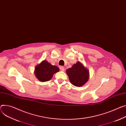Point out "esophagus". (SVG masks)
<instances>
[{"label": "esophagus", "mask_w": 126, "mask_h": 126, "mask_svg": "<svg viewBox=\"0 0 126 126\" xmlns=\"http://www.w3.org/2000/svg\"><path fill=\"white\" fill-rule=\"evenodd\" d=\"M60 69L61 71H65V68L63 66H60Z\"/></svg>", "instance_id": "1"}]
</instances>
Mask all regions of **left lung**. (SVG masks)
<instances>
[{"label": "left lung", "mask_w": 126, "mask_h": 126, "mask_svg": "<svg viewBox=\"0 0 126 126\" xmlns=\"http://www.w3.org/2000/svg\"><path fill=\"white\" fill-rule=\"evenodd\" d=\"M66 73L70 82L74 86L80 87L85 84L89 77V70L79 61L67 69Z\"/></svg>", "instance_id": "1"}]
</instances>
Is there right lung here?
<instances>
[{"instance_id": "obj_1", "label": "right lung", "mask_w": 126, "mask_h": 126, "mask_svg": "<svg viewBox=\"0 0 126 126\" xmlns=\"http://www.w3.org/2000/svg\"><path fill=\"white\" fill-rule=\"evenodd\" d=\"M59 71L57 66L52 65L46 60H43L37 65L34 71V73L40 81L45 82L50 80L53 75Z\"/></svg>"}]
</instances>
